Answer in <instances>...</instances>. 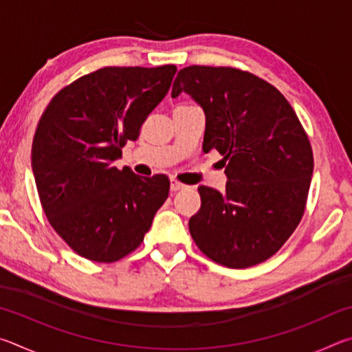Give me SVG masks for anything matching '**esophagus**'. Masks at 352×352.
<instances>
[{
	"instance_id": "1",
	"label": "esophagus",
	"mask_w": 352,
	"mask_h": 352,
	"mask_svg": "<svg viewBox=\"0 0 352 352\" xmlns=\"http://www.w3.org/2000/svg\"><path fill=\"white\" fill-rule=\"evenodd\" d=\"M183 188H186V184H183L182 182H178V180H175V178H172L170 180V190H180V189H183Z\"/></svg>"
}]
</instances>
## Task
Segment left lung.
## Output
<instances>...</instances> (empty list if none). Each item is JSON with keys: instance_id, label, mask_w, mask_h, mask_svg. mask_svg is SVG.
<instances>
[{"instance_id": "8db88e82", "label": "left lung", "mask_w": 352, "mask_h": 352, "mask_svg": "<svg viewBox=\"0 0 352 352\" xmlns=\"http://www.w3.org/2000/svg\"><path fill=\"white\" fill-rule=\"evenodd\" d=\"M182 91L204 109V152L216 148L228 175L225 192L199 186L189 233L220 265L261 264L305 214L314 170L306 130L281 91L248 71L192 65L178 71L172 98Z\"/></svg>"}]
</instances>
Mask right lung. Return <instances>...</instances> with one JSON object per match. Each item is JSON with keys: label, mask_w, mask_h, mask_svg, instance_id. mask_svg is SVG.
<instances>
[{"label": "right lung", "mask_w": 352, "mask_h": 352, "mask_svg": "<svg viewBox=\"0 0 352 352\" xmlns=\"http://www.w3.org/2000/svg\"><path fill=\"white\" fill-rule=\"evenodd\" d=\"M175 65L104 67L63 87L41 115L32 170L41 208L69 248L94 262H116L144 241L169 178L113 166L168 94Z\"/></svg>", "instance_id": "1"}]
</instances>
